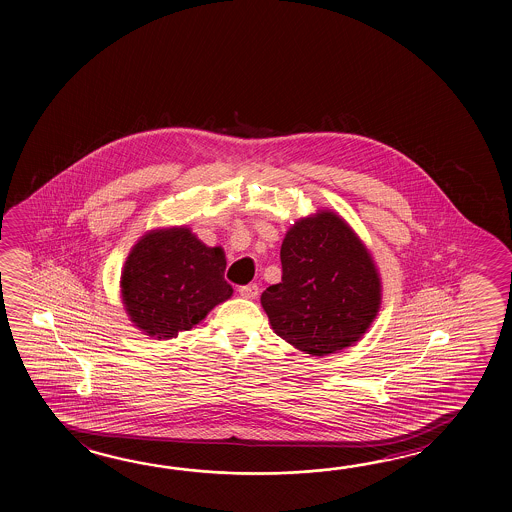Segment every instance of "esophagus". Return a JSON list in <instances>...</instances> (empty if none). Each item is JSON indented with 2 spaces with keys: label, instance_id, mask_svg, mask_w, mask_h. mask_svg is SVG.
<instances>
[{
  "label": "esophagus",
  "instance_id": "1",
  "mask_svg": "<svg viewBox=\"0 0 512 512\" xmlns=\"http://www.w3.org/2000/svg\"><path fill=\"white\" fill-rule=\"evenodd\" d=\"M258 293H260V287H258L256 283H249V285H243V287H240V294L243 298H249V300H252V298H256V296H258Z\"/></svg>",
  "mask_w": 512,
  "mask_h": 512
}]
</instances>
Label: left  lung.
<instances>
[{
  "label": "left lung",
  "instance_id": "1",
  "mask_svg": "<svg viewBox=\"0 0 512 512\" xmlns=\"http://www.w3.org/2000/svg\"><path fill=\"white\" fill-rule=\"evenodd\" d=\"M280 258L282 282L261 294L274 333L315 357L359 342L379 313L382 285L348 223L331 210L298 219Z\"/></svg>",
  "mask_w": 512,
  "mask_h": 512
}]
</instances>
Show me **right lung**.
<instances>
[{"label": "right lung", "mask_w": 512, "mask_h": 512, "mask_svg": "<svg viewBox=\"0 0 512 512\" xmlns=\"http://www.w3.org/2000/svg\"><path fill=\"white\" fill-rule=\"evenodd\" d=\"M227 260L186 227L150 230L131 249L122 269V304L133 326L157 340L174 338L229 300Z\"/></svg>", "instance_id": "obj_1"}]
</instances>
